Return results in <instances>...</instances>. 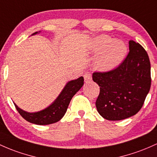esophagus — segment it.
<instances>
[{"mask_svg":"<svg viewBox=\"0 0 157 157\" xmlns=\"http://www.w3.org/2000/svg\"><path fill=\"white\" fill-rule=\"evenodd\" d=\"M83 77H84V80H85V81L86 82H90L92 79V75H91L90 72H86V73L84 74Z\"/></svg>","mask_w":157,"mask_h":157,"instance_id":"34e87169","label":"esophagus"}]
</instances>
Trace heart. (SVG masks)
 Returning a JSON list of instances; mask_svg holds the SVG:
<instances>
[{
    "instance_id": "obj_1",
    "label": "heart",
    "mask_w": 157,
    "mask_h": 157,
    "mask_svg": "<svg viewBox=\"0 0 157 157\" xmlns=\"http://www.w3.org/2000/svg\"><path fill=\"white\" fill-rule=\"evenodd\" d=\"M92 50L100 53L96 67L101 71H109L118 66L124 58L127 47L122 41L112 40L106 35L96 37L92 42Z\"/></svg>"
}]
</instances>
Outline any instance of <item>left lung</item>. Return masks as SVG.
<instances>
[{"label": "left lung", "instance_id": "obj_1", "mask_svg": "<svg viewBox=\"0 0 157 157\" xmlns=\"http://www.w3.org/2000/svg\"><path fill=\"white\" fill-rule=\"evenodd\" d=\"M129 49L126 58L118 67L92 75L94 82L100 86L96 107L106 120H123L136 114L151 89V63L147 53L132 40L129 42Z\"/></svg>", "mask_w": 157, "mask_h": 157}]
</instances>
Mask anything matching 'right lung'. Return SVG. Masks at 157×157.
I'll return each instance as SVG.
<instances>
[{
	"mask_svg": "<svg viewBox=\"0 0 157 157\" xmlns=\"http://www.w3.org/2000/svg\"><path fill=\"white\" fill-rule=\"evenodd\" d=\"M37 32H36V34ZM84 83L82 77L68 82L66 84L59 97L52 104L45 109L37 113H27L23 111L15 104L17 111L27 121L39 125H48L56 123L64 116L68 109V105L73 96L78 92Z\"/></svg>",
	"mask_w": 157,
	"mask_h": 157,
	"instance_id": "add662e5",
	"label": "right lung"
}]
</instances>
